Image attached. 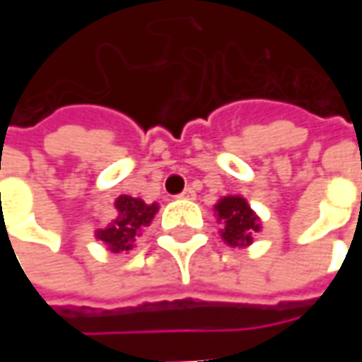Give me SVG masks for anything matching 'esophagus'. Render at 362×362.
<instances>
[{
  "label": "esophagus",
  "mask_w": 362,
  "mask_h": 362,
  "mask_svg": "<svg viewBox=\"0 0 362 362\" xmlns=\"http://www.w3.org/2000/svg\"><path fill=\"white\" fill-rule=\"evenodd\" d=\"M176 197H180V199H194V197H196V192H194L192 188H186L184 192H182V194H178Z\"/></svg>",
  "instance_id": "1"
}]
</instances>
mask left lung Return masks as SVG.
I'll return each instance as SVG.
<instances>
[{
	"mask_svg": "<svg viewBox=\"0 0 362 362\" xmlns=\"http://www.w3.org/2000/svg\"><path fill=\"white\" fill-rule=\"evenodd\" d=\"M215 211L219 221H223L221 236L230 246H248L252 243V236L259 230V219L244 197H223L215 205Z\"/></svg>",
	"mask_w": 362,
	"mask_h": 362,
	"instance_id": "obj_1",
	"label": "left lung"
}]
</instances>
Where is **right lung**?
Instances as JSON below:
<instances>
[{"label": "right lung", "instance_id": "obj_1", "mask_svg": "<svg viewBox=\"0 0 362 362\" xmlns=\"http://www.w3.org/2000/svg\"><path fill=\"white\" fill-rule=\"evenodd\" d=\"M116 209H118V217L106 228L96 230V238L103 240L112 252L132 250L135 236H139L141 228L149 225L157 213L158 205H147L141 199L119 196L116 199Z\"/></svg>", "mask_w": 362, "mask_h": 362}]
</instances>
